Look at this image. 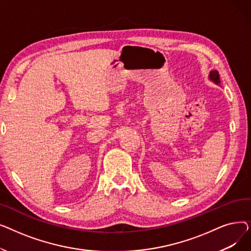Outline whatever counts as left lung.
I'll use <instances>...</instances> for the list:
<instances>
[{
  "label": "left lung",
  "mask_w": 251,
  "mask_h": 251,
  "mask_svg": "<svg viewBox=\"0 0 251 251\" xmlns=\"http://www.w3.org/2000/svg\"><path fill=\"white\" fill-rule=\"evenodd\" d=\"M209 78L212 79V80H213L215 83H217V84L221 83L220 75H219V72H218L217 70H214V71H212V72L209 73Z\"/></svg>",
  "instance_id": "8db88e82"
}]
</instances>
